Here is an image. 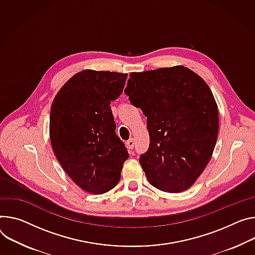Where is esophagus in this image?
<instances>
[{
    "mask_svg": "<svg viewBox=\"0 0 255 255\" xmlns=\"http://www.w3.org/2000/svg\"><path fill=\"white\" fill-rule=\"evenodd\" d=\"M126 146L128 149H132L134 147V139L133 138H130L129 140L126 141Z\"/></svg>",
    "mask_w": 255,
    "mask_h": 255,
    "instance_id": "34e87169",
    "label": "esophagus"
}]
</instances>
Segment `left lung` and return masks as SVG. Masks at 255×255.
<instances>
[{
	"instance_id": "8db88e82",
	"label": "left lung",
	"mask_w": 255,
	"mask_h": 255,
	"mask_svg": "<svg viewBox=\"0 0 255 255\" xmlns=\"http://www.w3.org/2000/svg\"><path fill=\"white\" fill-rule=\"evenodd\" d=\"M147 117L149 147L140 165L153 187L188 189L210 161L218 138L219 111L205 81L183 66L132 72L125 88Z\"/></svg>"
}]
</instances>
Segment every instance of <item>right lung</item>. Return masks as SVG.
I'll return each mask as SVG.
<instances>
[{"instance_id": "obj_1", "label": "right lung", "mask_w": 255, "mask_h": 255, "mask_svg": "<svg viewBox=\"0 0 255 255\" xmlns=\"http://www.w3.org/2000/svg\"><path fill=\"white\" fill-rule=\"evenodd\" d=\"M126 79L118 72L83 70L62 86L51 108L53 150L68 176L88 193L113 189L129 157L110 107Z\"/></svg>"}]
</instances>
